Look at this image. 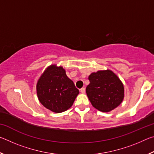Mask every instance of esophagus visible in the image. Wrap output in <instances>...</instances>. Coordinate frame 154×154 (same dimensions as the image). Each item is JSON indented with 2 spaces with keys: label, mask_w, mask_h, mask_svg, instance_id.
Wrapping results in <instances>:
<instances>
[{
  "label": "esophagus",
  "mask_w": 154,
  "mask_h": 154,
  "mask_svg": "<svg viewBox=\"0 0 154 154\" xmlns=\"http://www.w3.org/2000/svg\"><path fill=\"white\" fill-rule=\"evenodd\" d=\"M80 92L82 94H84L85 92V88H82V89H80Z\"/></svg>",
  "instance_id": "1"
}]
</instances>
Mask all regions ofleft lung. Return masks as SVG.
I'll return each instance as SVG.
<instances>
[{
    "mask_svg": "<svg viewBox=\"0 0 154 154\" xmlns=\"http://www.w3.org/2000/svg\"><path fill=\"white\" fill-rule=\"evenodd\" d=\"M86 94L94 107L102 112H109L122 103L124 97V85L110 70L92 72Z\"/></svg>",
    "mask_w": 154,
    "mask_h": 154,
    "instance_id": "1",
    "label": "left lung"
}]
</instances>
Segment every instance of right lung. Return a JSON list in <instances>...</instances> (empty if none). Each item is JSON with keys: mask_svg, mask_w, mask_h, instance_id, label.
I'll use <instances>...</instances> for the list:
<instances>
[{"mask_svg": "<svg viewBox=\"0 0 154 154\" xmlns=\"http://www.w3.org/2000/svg\"><path fill=\"white\" fill-rule=\"evenodd\" d=\"M36 93L40 103L54 113L66 111L73 104L79 91L67 77L62 66H48L36 83Z\"/></svg>", "mask_w": 154, "mask_h": 154, "instance_id": "right-lung-1", "label": "right lung"}]
</instances>
